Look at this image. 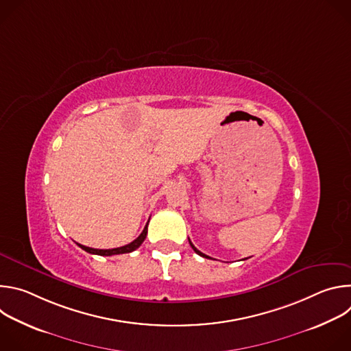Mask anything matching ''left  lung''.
Masks as SVG:
<instances>
[{
    "label": "left lung",
    "mask_w": 351,
    "mask_h": 351,
    "mask_svg": "<svg viewBox=\"0 0 351 351\" xmlns=\"http://www.w3.org/2000/svg\"><path fill=\"white\" fill-rule=\"evenodd\" d=\"M189 243H190V245H191V248H193V250H194V252H195V253H197V254H198V256H202V257H206V258H210V257H208V256H206V254H204V253H202V252H199V250H197V248H195V247H194V244H193V243H191V241H190V239H189Z\"/></svg>",
    "instance_id": "1"
}]
</instances>
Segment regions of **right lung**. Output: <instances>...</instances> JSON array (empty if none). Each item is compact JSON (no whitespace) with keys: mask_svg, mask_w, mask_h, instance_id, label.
Wrapping results in <instances>:
<instances>
[{"mask_svg":"<svg viewBox=\"0 0 351 351\" xmlns=\"http://www.w3.org/2000/svg\"><path fill=\"white\" fill-rule=\"evenodd\" d=\"M147 226H148V222H147V225L144 226L143 232L140 233V236H138L136 240H133L132 243H129V244H126V245H122V247L101 250V248H91V247H86V245L79 244V243H76V244H77L80 248H83L84 252L90 253V254H97V256H115V254L132 253V252H134L136 248H138V247L141 245V243L144 241V239H145V236H147Z\"/></svg>","mask_w":351,"mask_h":351,"instance_id":"add662e5","label":"right lung"}]
</instances>
